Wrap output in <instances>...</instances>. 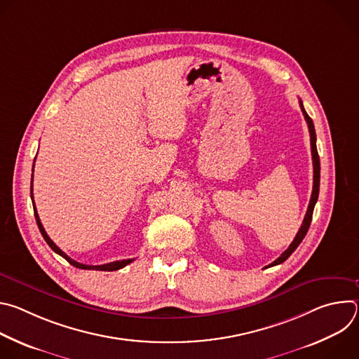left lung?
<instances>
[{
    "label": "left lung",
    "mask_w": 359,
    "mask_h": 359,
    "mask_svg": "<svg viewBox=\"0 0 359 359\" xmlns=\"http://www.w3.org/2000/svg\"><path fill=\"white\" fill-rule=\"evenodd\" d=\"M299 107H301V111H302V115L306 121V125H309V130H310V139H311V155H313V165H314V186H313V193H311V198H310V204H309V209H306V213H305V217H304V222L295 236V238L292 240V243L290 244V247L280 255V257L273 262L270 266L267 267H273V266H277V264H281L284 263L290 255L294 252V250L299 245V243L304 240L306 231H309L310 229V224H311V220H313V212H314V208H316V203L318 200V193H320V156H318V151H317V136H316V129H314V123H313V119L309 116V114L305 112L304 109V105H302V100L299 99Z\"/></svg>",
    "instance_id": "1"
}]
</instances>
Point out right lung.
<instances>
[{"label": "right lung", "instance_id": "add662e5", "mask_svg": "<svg viewBox=\"0 0 359 359\" xmlns=\"http://www.w3.org/2000/svg\"><path fill=\"white\" fill-rule=\"evenodd\" d=\"M34 163H35V159H34ZM32 176H34V168H32ZM31 198H32V204H34V215H35V220H36V224H38V229H39V231H41V234H42V237L45 238V241L48 243V245L53 248L57 254H60L61 257H64L71 266H74V267H76V269H82V270H99V271H116V270H121V269H123L125 266H128V264H130L133 260L132 259H128V260H119V262H114V263H108V264H102V266H86V264H82V263H78V262H75V260H72L71 257H68V255L53 241L49 238V236L46 234V231H45V229H43V226H42V223H41V220H39V216H38V213H36V209H35V203H34V197H32V179H31Z\"/></svg>", "mask_w": 359, "mask_h": 359}]
</instances>
